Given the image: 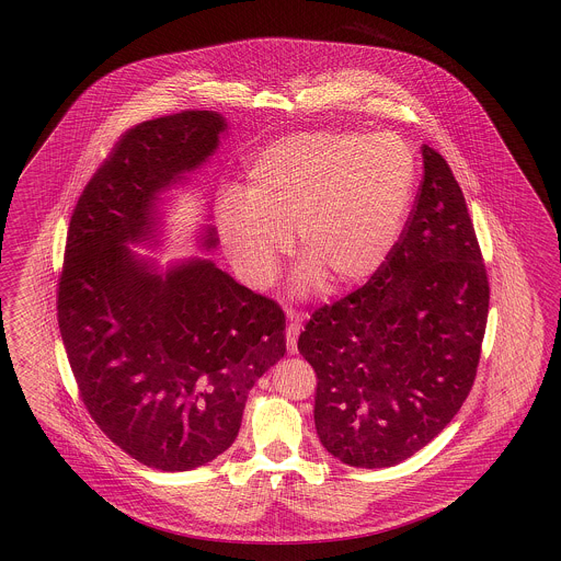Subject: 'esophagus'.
<instances>
[{
  "label": "esophagus",
  "instance_id": "34e87169",
  "mask_svg": "<svg viewBox=\"0 0 561 561\" xmlns=\"http://www.w3.org/2000/svg\"><path fill=\"white\" fill-rule=\"evenodd\" d=\"M298 332H300V321L296 320V318H290L288 325H286V345H288V353H296Z\"/></svg>",
  "mask_w": 561,
  "mask_h": 561
}]
</instances>
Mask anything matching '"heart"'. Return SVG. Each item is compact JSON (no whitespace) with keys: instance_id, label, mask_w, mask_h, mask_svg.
<instances>
[{"instance_id":"1","label":"heart","mask_w":561,"mask_h":561,"mask_svg":"<svg viewBox=\"0 0 561 561\" xmlns=\"http://www.w3.org/2000/svg\"><path fill=\"white\" fill-rule=\"evenodd\" d=\"M416 161L398 134L298 133L265 147L245 197L229 191L218 233L252 286L275 277L294 231L302 290L347 288L389 259L408 213Z\"/></svg>"}]
</instances>
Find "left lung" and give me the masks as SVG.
Segmentation results:
<instances>
[{
    "instance_id": "1",
    "label": "left lung",
    "mask_w": 561,
    "mask_h": 561,
    "mask_svg": "<svg viewBox=\"0 0 561 561\" xmlns=\"http://www.w3.org/2000/svg\"><path fill=\"white\" fill-rule=\"evenodd\" d=\"M423 183L389 259L357 290L313 311L298 351L313 366L316 428L351 467H393L467 400L490 284L465 195L423 145Z\"/></svg>"
}]
</instances>
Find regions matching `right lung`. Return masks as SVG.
Here are the masks:
<instances>
[{"mask_svg":"<svg viewBox=\"0 0 561 561\" xmlns=\"http://www.w3.org/2000/svg\"><path fill=\"white\" fill-rule=\"evenodd\" d=\"M222 130L214 111H181L122 134L81 191L58 277V328L88 414L160 471L225 453L250 389L286 353L273 298L213 261L158 273L126 248L156 238L160 191L213 156ZM202 245H216L214 229Z\"/></svg>","mask_w":561,"mask_h":561,"instance_id":"1","label":"right lung"}]
</instances>
